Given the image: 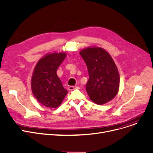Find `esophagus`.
Segmentation results:
<instances>
[{
	"label": "esophagus",
	"instance_id": "1",
	"mask_svg": "<svg viewBox=\"0 0 153 153\" xmlns=\"http://www.w3.org/2000/svg\"><path fill=\"white\" fill-rule=\"evenodd\" d=\"M78 88L77 86H70L68 87V89L70 91H72V90H74V89Z\"/></svg>",
	"mask_w": 153,
	"mask_h": 153
}]
</instances>
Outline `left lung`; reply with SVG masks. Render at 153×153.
Returning a JSON list of instances; mask_svg holds the SVG:
<instances>
[{
	"label": "left lung",
	"mask_w": 153,
	"mask_h": 153,
	"mask_svg": "<svg viewBox=\"0 0 153 153\" xmlns=\"http://www.w3.org/2000/svg\"><path fill=\"white\" fill-rule=\"evenodd\" d=\"M85 62L89 74L86 90L91 100L102 105L117 94L119 73L109 53L100 47H89L79 52Z\"/></svg>",
	"instance_id": "obj_1"
}]
</instances>
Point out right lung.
I'll use <instances>...</instances> for the list:
<instances>
[{"instance_id": "1", "label": "right lung", "mask_w": 153, "mask_h": 153, "mask_svg": "<svg viewBox=\"0 0 153 153\" xmlns=\"http://www.w3.org/2000/svg\"><path fill=\"white\" fill-rule=\"evenodd\" d=\"M67 56L65 52L46 54L36 65L31 78V90L36 100L49 108L59 107L68 93L57 75V70Z\"/></svg>"}]
</instances>
